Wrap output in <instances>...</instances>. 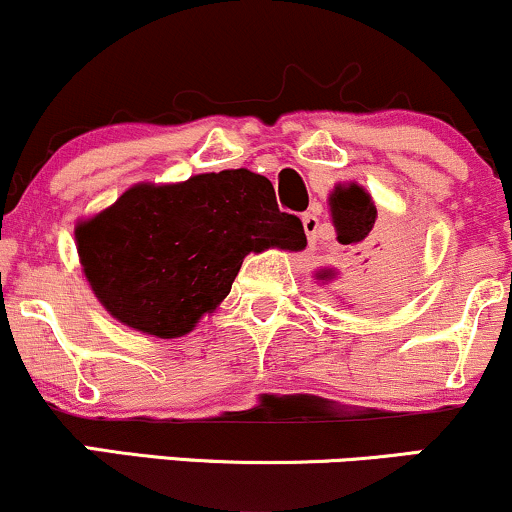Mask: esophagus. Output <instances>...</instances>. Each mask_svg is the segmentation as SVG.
Listing matches in <instances>:
<instances>
[{"label":"esophagus","instance_id":"1","mask_svg":"<svg viewBox=\"0 0 512 512\" xmlns=\"http://www.w3.org/2000/svg\"><path fill=\"white\" fill-rule=\"evenodd\" d=\"M301 221H303L305 236H308V243L313 245L317 240V231H320V219H317L315 211H305V214L301 216Z\"/></svg>","mask_w":512,"mask_h":512}]
</instances>
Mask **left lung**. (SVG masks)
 Wrapping results in <instances>:
<instances>
[{"instance_id":"1","label":"left lung","mask_w":512,"mask_h":512,"mask_svg":"<svg viewBox=\"0 0 512 512\" xmlns=\"http://www.w3.org/2000/svg\"><path fill=\"white\" fill-rule=\"evenodd\" d=\"M330 211H332V223L334 231H337V240L342 245H361L363 240L370 236L375 221H378V209H375L373 199L361 185L351 182V185H337L330 195ZM361 255V252H356ZM402 257H390L380 255L373 260H363L361 267L356 269V279L361 281H375L383 279V276L392 274L399 267ZM317 279L325 284L337 276L334 269H322L315 274Z\"/></svg>"}]
</instances>
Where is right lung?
Instances as JSON below:
<instances>
[{"instance_id": "1", "label": "right lung", "mask_w": 512, "mask_h": 512, "mask_svg": "<svg viewBox=\"0 0 512 512\" xmlns=\"http://www.w3.org/2000/svg\"><path fill=\"white\" fill-rule=\"evenodd\" d=\"M86 281L132 330L175 339L231 293L248 252L303 250L298 216L248 168L192 175L175 185L139 182L74 231Z\"/></svg>"}]
</instances>
